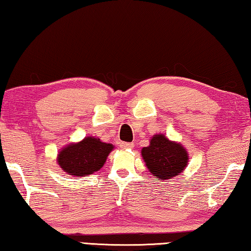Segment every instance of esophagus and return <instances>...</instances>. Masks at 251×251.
<instances>
[{
  "mask_svg": "<svg viewBox=\"0 0 251 251\" xmlns=\"http://www.w3.org/2000/svg\"><path fill=\"white\" fill-rule=\"evenodd\" d=\"M134 144L133 143H128V142H121L120 143V148L123 149V150H128V149H132Z\"/></svg>",
  "mask_w": 251,
  "mask_h": 251,
  "instance_id": "34e87169",
  "label": "esophagus"
}]
</instances>
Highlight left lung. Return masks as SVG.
<instances>
[{"label":"left lung","instance_id":"left-lung-1","mask_svg":"<svg viewBox=\"0 0 251 251\" xmlns=\"http://www.w3.org/2000/svg\"><path fill=\"white\" fill-rule=\"evenodd\" d=\"M147 169L156 179H171L181 174L188 163V153L183 144L171 141L164 134H154L150 144L141 150Z\"/></svg>","mask_w":251,"mask_h":251}]
</instances>
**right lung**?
<instances>
[{"mask_svg":"<svg viewBox=\"0 0 251 251\" xmlns=\"http://www.w3.org/2000/svg\"><path fill=\"white\" fill-rule=\"evenodd\" d=\"M113 149V144L102 142L99 138L86 137L61 149L57 163L68 175L86 177L102 168Z\"/></svg>","mask_w":251,"mask_h":251,"instance_id":"right-lung-1","label":"right lung"}]
</instances>
